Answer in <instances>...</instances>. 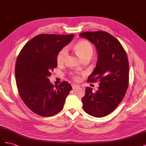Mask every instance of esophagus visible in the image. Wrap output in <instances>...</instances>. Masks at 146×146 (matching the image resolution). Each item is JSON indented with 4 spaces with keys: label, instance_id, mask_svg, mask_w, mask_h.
Instances as JSON below:
<instances>
[{
    "label": "esophagus",
    "instance_id": "obj_1",
    "mask_svg": "<svg viewBox=\"0 0 146 146\" xmlns=\"http://www.w3.org/2000/svg\"><path fill=\"white\" fill-rule=\"evenodd\" d=\"M79 86V85H76V84H72V88L74 90V89H76V88H78Z\"/></svg>",
    "mask_w": 146,
    "mask_h": 146
}]
</instances>
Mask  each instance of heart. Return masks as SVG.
Returning a JSON list of instances; mask_svg holds the SVG:
<instances>
[{"label": "heart", "mask_w": 146, "mask_h": 146, "mask_svg": "<svg viewBox=\"0 0 146 146\" xmlns=\"http://www.w3.org/2000/svg\"><path fill=\"white\" fill-rule=\"evenodd\" d=\"M74 49L77 54L80 56L83 60L86 58H91L93 54V47L91 44L86 40H80L76 43L74 46ZM68 55V49L66 47L61 48L57 53L56 56V62L58 64H63L65 62ZM72 78L75 80L78 81L80 80L79 77L75 74H72Z\"/></svg>", "instance_id": "1"}]
</instances>
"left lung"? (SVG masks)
Masks as SVG:
<instances>
[{"label":"left lung","instance_id":"left-lung-1","mask_svg":"<svg viewBox=\"0 0 146 146\" xmlns=\"http://www.w3.org/2000/svg\"><path fill=\"white\" fill-rule=\"evenodd\" d=\"M79 36L88 39L98 51L96 68L88 82H100L95 92L91 88H86L82 99L83 108L92 116L104 117L113 111L125 95L129 80L127 55L120 42L107 32H88Z\"/></svg>","mask_w":146,"mask_h":146}]
</instances>
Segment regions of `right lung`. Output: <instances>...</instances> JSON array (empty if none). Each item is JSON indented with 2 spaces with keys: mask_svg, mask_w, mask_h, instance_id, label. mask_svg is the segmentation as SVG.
<instances>
[{
  "mask_svg": "<svg viewBox=\"0 0 146 146\" xmlns=\"http://www.w3.org/2000/svg\"><path fill=\"white\" fill-rule=\"evenodd\" d=\"M74 36L37 35L25 44L17 56L15 76L19 94L27 107L38 115L49 117L59 113L72 90L66 81L55 87L48 77L57 67V53Z\"/></svg>",
  "mask_w": 146,
  "mask_h": 146,
  "instance_id": "add662e5",
  "label": "right lung"
}]
</instances>
